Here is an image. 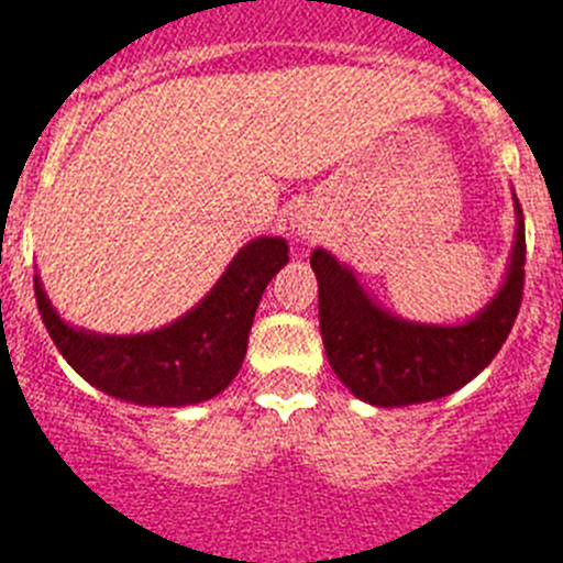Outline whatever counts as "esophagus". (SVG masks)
Returning a JSON list of instances; mask_svg holds the SVG:
<instances>
[{
    "label": "esophagus",
    "mask_w": 563,
    "mask_h": 563,
    "mask_svg": "<svg viewBox=\"0 0 563 563\" xmlns=\"http://www.w3.org/2000/svg\"><path fill=\"white\" fill-rule=\"evenodd\" d=\"M291 229L297 231V236L313 242L318 236V220L310 218V214H297V218L291 220Z\"/></svg>",
    "instance_id": "1"
}]
</instances>
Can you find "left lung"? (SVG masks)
I'll list each match as a JSON object with an SVG mask.
<instances>
[{"label": "left lung", "instance_id": "obj_1", "mask_svg": "<svg viewBox=\"0 0 563 563\" xmlns=\"http://www.w3.org/2000/svg\"><path fill=\"white\" fill-rule=\"evenodd\" d=\"M515 201V245L496 297L463 323H422L384 310L354 269L323 247L310 266L318 277V318L327 360L354 397L397 408L439 400L479 376L507 340L523 299L526 225Z\"/></svg>", "mask_w": 563, "mask_h": 563}]
</instances>
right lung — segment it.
<instances>
[{
  "label": "right lung",
  "mask_w": 563,
  "mask_h": 563,
  "mask_svg": "<svg viewBox=\"0 0 563 563\" xmlns=\"http://www.w3.org/2000/svg\"><path fill=\"white\" fill-rule=\"evenodd\" d=\"M286 264L283 236L250 240L196 308L141 334L73 327L56 313L37 275L35 297L51 340L84 382L135 406L181 408L209 400L234 382L261 294Z\"/></svg>",
  "instance_id": "right-lung-1"
}]
</instances>
